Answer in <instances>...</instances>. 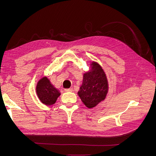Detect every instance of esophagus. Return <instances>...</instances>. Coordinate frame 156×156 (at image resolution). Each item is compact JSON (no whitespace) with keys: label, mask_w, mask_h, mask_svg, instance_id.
I'll return each instance as SVG.
<instances>
[{"label":"esophagus","mask_w":156,"mask_h":156,"mask_svg":"<svg viewBox=\"0 0 156 156\" xmlns=\"http://www.w3.org/2000/svg\"><path fill=\"white\" fill-rule=\"evenodd\" d=\"M64 90H65V92H72L73 91V89L72 88H66V89H64Z\"/></svg>","instance_id":"34e87169"}]
</instances>
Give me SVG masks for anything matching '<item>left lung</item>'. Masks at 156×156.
Returning <instances> with one entry per match:
<instances>
[{"label":"left lung","mask_w":156,"mask_h":156,"mask_svg":"<svg viewBox=\"0 0 156 156\" xmlns=\"http://www.w3.org/2000/svg\"><path fill=\"white\" fill-rule=\"evenodd\" d=\"M90 68L83 74L78 95L88 108H92L105 100L108 90V84L104 70L98 62L93 61Z\"/></svg>","instance_id":"8db88e82"}]
</instances>
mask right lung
<instances>
[{"label": "right lung", "mask_w": 156, "mask_h": 156, "mask_svg": "<svg viewBox=\"0 0 156 156\" xmlns=\"http://www.w3.org/2000/svg\"><path fill=\"white\" fill-rule=\"evenodd\" d=\"M36 92L39 100L45 105H52L55 103L60 96L56 89L47 77H43L37 83Z\"/></svg>", "instance_id": "1"}]
</instances>
